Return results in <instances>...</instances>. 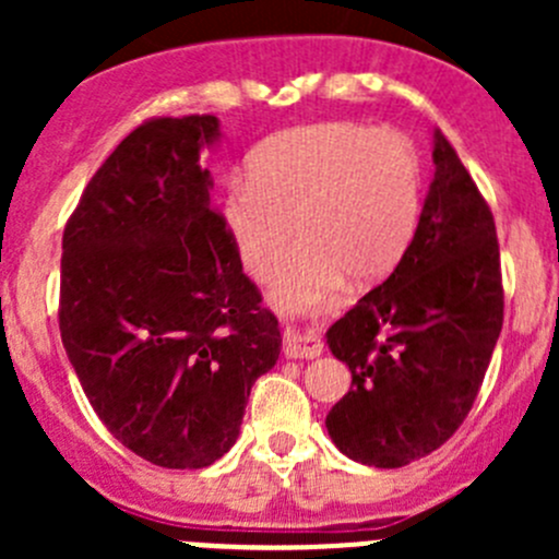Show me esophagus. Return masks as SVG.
<instances>
[{
	"mask_svg": "<svg viewBox=\"0 0 559 559\" xmlns=\"http://www.w3.org/2000/svg\"><path fill=\"white\" fill-rule=\"evenodd\" d=\"M324 352V343L316 332H300L286 326L284 332V354L289 359H316L319 354Z\"/></svg>",
	"mask_w": 559,
	"mask_h": 559,
	"instance_id": "1",
	"label": "esophagus"
}]
</instances>
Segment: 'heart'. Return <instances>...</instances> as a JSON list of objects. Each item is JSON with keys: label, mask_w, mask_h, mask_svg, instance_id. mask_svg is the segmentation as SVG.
Returning a JSON list of instances; mask_svg holds the SVG:
<instances>
[{"label": "heart", "mask_w": 559, "mask_h": 559, "mask_svg": "<svg viewBox=\"0 0 559 559\" xmlns=\"http://www.w3.org/2000/svg\"><path fill=\"white\" fill-rule=\"evenodd\" d=\"M224 227L273 300L308 311L332 300L346 275L384 278L414 240L421 213V159L408 134L354 121L297 127L251 151L246 180L224 194Z\"/></svg>", "instance_id": "b5f03b06"}]
</instances>
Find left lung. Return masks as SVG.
Here are the masks:
<instances>
[{
	"mask_svg": "<svg viewBox=\"0 0 559 559\" xmlns=\"http://www.w3.org/2000/svg\"><path fill=\"white\" fill-rule=\"evenodd\" d=\"M419 227L392 275L326 330L352 389L326 414L332 443L373 467L441 449L476 403L503 326L495 218L441 132Z\"/></svg>",
	"mask_w": 559,
	"mask_h": 559,
	"instance_id": "obj_1",
	"label": "left lung"
}]
</instances>
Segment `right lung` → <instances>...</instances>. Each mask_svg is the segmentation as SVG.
Segmentation results:
<instances>
[{
	"mask_svg": "<svg viewBox=\"0 0 559 559\" xmlns=\"http://www.w3.org/2000/svg\"><path fill=\"white\" fill-rule=\"evenodd\" d=\"M216 116L148 118L83 189L61 240L59 330L112 438L173 471L238 441L253 381L281 354L278 319L211 207L200 165Z\"/></svg>",
	"mask_w": 559,
	"mask_h": 559,
	"instance_id": "1",
	"label": "right lung"
}]
</instances>
